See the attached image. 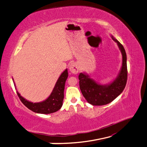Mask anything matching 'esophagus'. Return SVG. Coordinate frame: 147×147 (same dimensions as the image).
Returning <instances> with one entry per match:
<instances>
[{
	"label": "esophagus",
	"mask_w": 147,
	"mask_h": 147,
	"mask_svg": "<svg viewBox=\"0 0 147 147\" xmlns=\"http://www.w3.org/2000/svg\"><path fill=\"white\" fill-rule=\"evenodd\" d=\"M69 71L73 74H77L79 72V67L76 63H72L69 65Z\"/></svg>",
	"instance_id": "1"
}]
</instances>
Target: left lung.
Returning <instances> with one entry per match:
<instances>
[{
  "label": "left lung",
  "mask_w": 147,
  "mask_h": 147,
  "mask_svg": "<svg viewBox=\"0 0 147 147\" xmlns=\"http://www.w3.org/2000/svg\"><path fill=\"white\" fill-rule=\"evenodd\" d=\"M112 40L118 45L122 56V63L117 76L111 82L100 84L86 73L79 75L81 91L88 103L92 106H103L111 102L122 92L127 80V55L122 45L111 35Z\"/></svg>",
  "instance_id": "left-lung-1"
}]
</instances>
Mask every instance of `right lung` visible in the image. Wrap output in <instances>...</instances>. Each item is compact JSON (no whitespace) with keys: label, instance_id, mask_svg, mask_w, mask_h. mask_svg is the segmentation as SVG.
Instances as JSON below:
<instances>
[{"label":"right lung","instance_id":"add662e5","mask_svg":"<svg viewBox=\"0 0 147 147\" xmlns=\"http://www.w3.org/2000/svg\"><path fill=\"white\" fill-rule=\"evenodd\" d=\"M68 76L67 69H66L61 74L55 85L50 95L47 99L39 102H32L25 99L17 91V95L19 97L22 102L30 110L38 114H48L55 112L59 110L63 106L64 99V90H65V82ZM13 81L15 88L16 89V84Z\"/></svg>","mask_w":147,"mask_h":147}]
</instances>
